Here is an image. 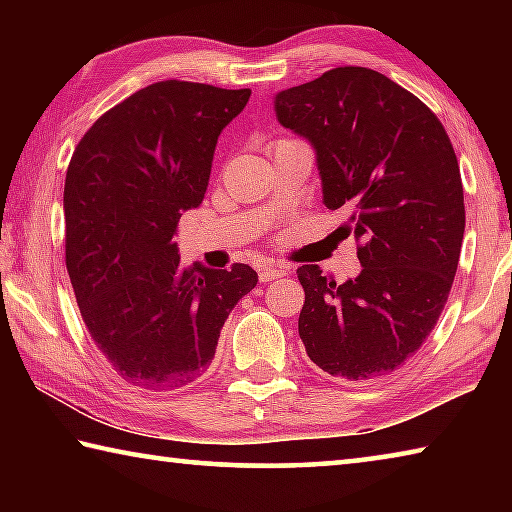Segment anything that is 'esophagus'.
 I'll return each instance as SVG.
<instances>
[{"label":"esophagus","mask_w":512,"mask_h":512,"mask_svg":"<svg viewBox=\"0 0 512 512\" xmlns=\"http://www.w3.org/2000/svg\"><path fill=\"white\" fill-rule=\"evenodd\" d=\"M282 275H287V271L273 262H264L259 266V282H271L275 277H282Z\"/></svg>","instance_id":"esophagus-1"}]
</instances>
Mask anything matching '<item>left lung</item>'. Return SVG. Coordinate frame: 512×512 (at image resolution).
I'll use <instances>...</instances> for the list:
<instances>
[{"label": "left lung", "instance_id": "8db88e82", "mask_svg": "<svg viewBox=\"0 0 512 512\" xmlns=\"http://www.w3.org/2000/svg\"><path fill=\"white\" fill-rule=\"evenodd\" d=\"M282 126L316 149L323 203L348 214L361 273L343 284L298 268V332L309 359L343 381L400 370L452 291L465 232L463 183L440 119L388 76L336 67L275 97Z\"/></svg>", "mask_w": 512, "mask_h": 512}]
</instances>
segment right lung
<instances>
[{
	"label": "right lung",
	"mask_w": 512,
	"mask_h": 512,
	"mask_svg": "<svg viewBox=\"0 0 512 512\" xmlns=\"http://www.w3.org/2000/svg\"><path fill=\"white\" fill-rule=\"evenodd\" d=\"M250 90L160 81L94 121L65 178V264L97 350L131 386L203 375L221 327L255 289L248 264L183 266L173 237L210 180L216 140Z\"/></svg>",
	"instance_id": "add662e5"
}]
</instances>
